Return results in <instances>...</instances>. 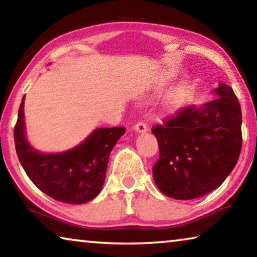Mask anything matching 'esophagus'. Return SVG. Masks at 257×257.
<instances>
[{
	"instance_id": "esophagus-1",
	"label": "esophagus",
	"mask_w": 257,
	"mask_h": 257,
	"mask_svg": "<svg viewBox=\"0 0 257 257\" xmlns=\"http://www.w3.org/2000/svg\"><path fill=\"white\" fill-rule=\"evenodd\" d=\"M134 129L136 130L137 133H145L149 130V127H147V124L145 122H143V121H139L138 123H136L134 125Z\"/></svg>"
}]
</instances>
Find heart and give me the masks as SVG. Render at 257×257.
I'll use <instances>...</instances> for the list:
<instances>
[{
	"mask_svg": "<svg viewBox=\"0 0 257 257\" xmlns=\"http://www.w3.org/2000/svg\"><path fill=\"white\" fill-rule=\"evenodd\" d=\"M181 97V90L180 89H175L172 90V92L170 93V95L168 96V101L169 103H176L179 101V98Z\"/></svg>",
	"mask_w": 257,
	"mask_h": 257,
	"instance_id": "heart-1",
	"label": "heart"
}]
</instances>
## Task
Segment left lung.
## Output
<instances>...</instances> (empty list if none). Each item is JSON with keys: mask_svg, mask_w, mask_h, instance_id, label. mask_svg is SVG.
I'll return each mask as SVG.
<instances>
[{"mask_svg": "<svg viewBox=\"0 0 257 257\" xmlns=\"http://www.w3.org/2000/svg\"><path fill=\"white\" fill-rule=\"evenodd\" d=\"M214 101L188 105L154 125L160 158L153 165L158 188L175 199H195L217 188L241 151V107L232 88L220 84Z\"/></svg>", "mask_w": 257, "mask_h": 257, "instance_id": "left-lung-1", "label": "left lung"}]
</instances>
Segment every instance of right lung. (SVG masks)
Here are the masks:
<instances>
[{"label": "right lung", "instance_id": "add662e5", "mask_svg": "<svg viewBox=\"0 0 257 257\" xmlns=\"http://www.w3.org/2000/svg\"><path fill=\"white\" fill-rule=\"evenodd\" d=\"M25 96L15 127V144L25 172L43 193L59 202L84 204L99 194L105 180L108 156L123 127L99 128L79 146L58 154H43L29 145L25 136Z\"/></svg>", "mask_w": 257, "mask_h": 257}]
</instances>
